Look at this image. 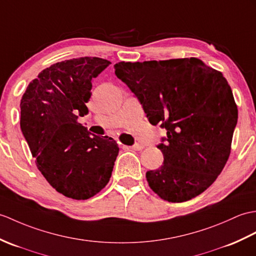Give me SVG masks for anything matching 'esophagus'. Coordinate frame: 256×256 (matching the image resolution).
Instances as JSON below:
<instances>
[{
	"label": "esophagus",
	"instance_id": "esophagus-1",
	"mask_svg": "<svg viewBox=\"0 0 256 256\" xmlns=\"http://www.w3.org/2000/svg\"><path fill=\"white\" fill-rule=\"evenodd\" d=\"M130 148L133 150H142V148H144V146H142V144H134L132 146H130Z\"/></svg>",
	"mask_w": 256,
	"mask_h": 256
}]
</instances>
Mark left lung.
Segmentation results:
<instances>
[{
    "mask_svg": "<svg viewBox=\"0 0 256 256\" xmlns=\"http://www.w3.org/2000/svg\"><path fill=\"white\" fill-rule=\"evenodd\" d=\"M114 70L150 123L167 130L157 145L162 166L146 172L150 188L172 203L203 193L227 162L238 121L227 80L196 58L120 62Z\"/></svg>",
    "mask_w": 256,
    "mask_h": 256,
    "instance_id": "left-lung-1",
    "label": "left lung"
}]
</instances>
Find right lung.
Instances as JSON below:
<instances>
[{
    "mask_svg": "<svg viewBox=\"0 0 256 256\" xmlns=\"http://www.w3.org/2000/svg\"><path fill=\"white\" fill-rule=\"evenodd\" d=\"M109 64L89 56L53 64L28 85L20 100V128L36 164L66 198H90L108 184L114 170L116 142L77 122V114L88 112L92 80Z\"/></svg>",
    "mask_w": 256,
    "mask_h": 256,
    "instance_id": "add662e5",
    "label": "right lung"
}]
</instances>
